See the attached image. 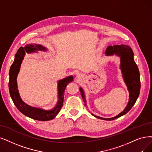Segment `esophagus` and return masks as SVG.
<instances>
[{
  "instance_id": "obj_1",
  "label": "esophagus",
  "mask_w": 152,
  "mask_h": 152,
  "mask_svg": "<svg viewBox=\"0 0 152 152\" xmlns=\"http://www.w3.org/2000/svg\"><path fill=\"white\" fill-rule=\"evenodd\" d=\"M80 77H81V76H80V75H77V76H76V77L77 78V79H79V78H80Z\"/></svg>"
}]
</instances>
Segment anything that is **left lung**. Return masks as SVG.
Segmentation results:
<instances>
[{"instance_id":"obj_1","label":"left lung","mask_w":152,"mask_h":152,"mask_svg":"<svg viewBox=\"0 0 152 152\" xmlns=\"http://www.w3.org/2000/svg\"><path fill=\"white\" fill-rule=\"evenodd\" d=\"M105 54L106 56H113L115 54L120 57V69L121 70L122 76L129 91V100L128 104L125 109L118 115L110 118H105L99 117L91 113L93 116L97 118L111 121L125 115L132 109L140 94V78L138 66L134 61V54L130 46L123 44L115 45L113 46H110L106 48ZM80 90L84 102H85V105L86 106L85 92L81 87L80 88Z\"/></svg>"}]
</instances>
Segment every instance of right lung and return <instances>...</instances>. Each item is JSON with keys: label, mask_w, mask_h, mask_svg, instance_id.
I'll list each match as a JSON object with an SVG mask.
<instances>
[{"label": "right lung", "mask_w": 152, "mask_h": 152, "mask_svg": "<svg viewBox=\"0 0 152 152\" xmlns=\"http://www.w3.org/2000/svg\"><path fill=\"white\" fill-rule=\"evenodd\" d=\"M40 51H47L48 49L41 44H27L23 48L20 47L15 55L14 63L11 65L9 71V89L10 97L15 106L21 113L39 121H49L54 119L59 113L63 105L64 91L67 84L73 81V76H67L58 81V102L54 107L51 110H46L40 108L33 107L24 102L20 98L18 90L17 77L20 71V66L23 61L26 53L27 54Z\"/></svg>", "instance_id": "obj_1"}]
</instances>
